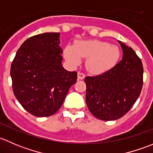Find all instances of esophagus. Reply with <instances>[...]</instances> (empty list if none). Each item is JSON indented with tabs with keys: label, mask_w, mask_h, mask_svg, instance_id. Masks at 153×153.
Returning a JSON list of instances; mask_svg holds the SVG:
<instances>
[{
	"label": "esophagus",
	"mask_w": 153,
	"mask_h": 153,
	"mask_svg": "<svg viewBox=\"0 0 153 153\" xmlns=\"http://www.w3.org/2000/svg\"><path fill=\"white\" fill-rule=\"evenodd\" d=\"M85 78V75L81 72H78V80H83Z\"/></svg>",
	"instance_id": "esophagus-1"
}]
</instances>
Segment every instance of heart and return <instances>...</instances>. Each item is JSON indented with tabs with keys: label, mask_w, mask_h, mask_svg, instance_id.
<instances>
[{
	"label": "heart",
	"mask_w": 153,
	"mask_h": 153,
	"mask_svg": "<svg viewBox=\"0 0 153 153\" xmlns=\"http://www.w3.org/2000/svg\"><path fill=\"white\" fill-rule=\"evenodd\" d=\"M121 55L119 47L98 40L80 41L75 45H67L64 49V57L72 67L79 66L82 58L86 59V67L93 74L99 75L112 69Z\"/></svg>",
	"instance_id": "obj_1"
}]
</instances>
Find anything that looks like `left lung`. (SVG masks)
Masks as SVG:
<instances>
[{
  "label": "left lung",
  "mask_w": 153,
  "mask_h": 153,
  "mask_svg": "<svg viewBox=\"0 0 153 153\" xmlns=\"http://www.w3.org/2000/svg\"><path fill=\"white\" fill-rule=\"evenodd\" d=\"M122 59L112 69L85 78L86 102L92 115L103 121L124 116L139 97L143 85V65L135 51L118 41Z\"/></svg>",
  "instance_id": "1"
}]
</instances>
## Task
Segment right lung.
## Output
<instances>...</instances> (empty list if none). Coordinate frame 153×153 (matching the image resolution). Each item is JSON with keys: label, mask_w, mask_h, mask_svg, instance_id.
I'll list each match as a JSON object with an SVG mask.
<instances>
[{"label": "right lung", "mask_w": 153, "mask_h": 153, "mask_svg": "<svg viewBox=\"0 0 153 153\" xmlns=\"http://www.w3.org/2000/svg\"><path fill=\"white\" fill-rule=\"evenodd\" d=\"M60 33L45 32L26 40L11 65L14 95L32 115L47 117L61 108L77 72L62 66Z\"/></svg>", "instance_id": "right-lung-1"}]
</instances>
